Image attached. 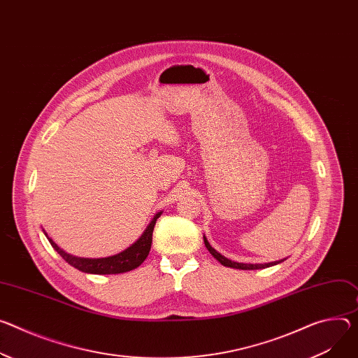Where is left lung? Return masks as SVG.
Returning <instances> with one entry per match:
<instances>
[{
	"label": "left lung",
	"instance_id": "obj_1",
	"mask_svg": "<svg viewBox=\"0 0 358 358\" xmlns=\"http://www.w3.org/2000/svg\"><path fill=\"white\" fill-rule=\"evenodd\" d=\"M204 244L207 247V250L210 251V254L217 259V262H220L222 266L225 267H231V268H237V270H262V268H267V267H271V266H275L278 263H282L284 259H280V262H274V263H267V264H243V263H236V262H231V259L225 258L224 255H221L220 252H217L211 245L210 243L207 241V238L204 237Z\"/></svg>",
	"mask_w": 358,
	"mask_h": 358
}]
</instances>
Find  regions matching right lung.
I'll use <instances>...</instances> for the list:
<instances>
[{
  "instance_id": "right-lung-1",
  "label": "right lung",
  "mask_w": 358,
  "mask_h": 358,
  "mask_svg": "<svg viewBox=\"0 0 358 358\" xmlns=\"http://www.w3.org/2000/svg\"><path fill=\"white\" fill-rule=\"evenodd\" d=\"M161 215V213L155 214L151 220L147 230L143 233V236L127 250H124L120 254H115L113 257L107 258H80L67 254L62 251L51 238H48L52 248L64 258L66 262L73 266L74 268L83 271V273H91V274H120L127 273L137 268L144 263V259L150 254L151 243H152V231L157 218ZM47 236V234H45Z\"/></svg>"
}]
</instances>
